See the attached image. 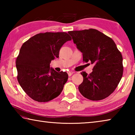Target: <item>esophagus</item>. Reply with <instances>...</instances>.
Masks as SVG:
<instances>
[{
	"mask_svg": "<svg viewBox=\"0 0 135 135\" xmlns=\"http://www.w3.org/2000/svg\"><path fill=\"white\" fill-rule=\"evenodd\" d=\"M73 74H74V73L72 72V71H69V72H68V76H71V75H72Z\"/></svg>",
	"mask_w": 135,
	"mask_h": 135,
	"instance_id": "1",
	"label": "esophagus"
}]
</instances>
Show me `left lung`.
<instances>
[{
	"label": "left lung",
	"instance_id": "left-lung-1",
	"mask_svg": "<svg viewBox=\"0 0 135 135\" xmlns=\"http://www.w3.org/2000/svg\"><path fill=\"white\" fill-rule=\"evenodd\" d=\"M73 42L83 54V61L94 65L92 72H81L83 81L79 86L87 99L99 100L109 97L123 76V57L113 40L97 30L71 31Z\"/></svg>",
	"mask_w": 135,
	"mask_h": 135
}]
</instances>
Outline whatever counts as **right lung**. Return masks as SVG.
Returning a JSON list of instances; mask_svg holds the SVG:
<instances>
[{
    "mask_svg": "<svg viewBox=\"0 0 135 135\" xmlns=\"http://www.w3.org/2000/svg\"><path fill=\"white\" fill-rule=\"evenodd\" d=\"M71 37L65 32L37 34L23 43L16 59L17 80L31 99L48 102L61 94L68 76L50 68L61 47Z\"/></svg>",
    "mask_w": 135,
    "mask_h": 135,
    "instance_id": "obj_1",
    "label": "right lung"
}]
</instances>
